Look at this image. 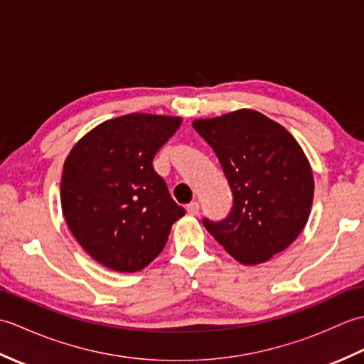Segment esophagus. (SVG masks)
Segmentation results:
<instances>
[{"label":"esophagus","mask_w":364,"mask_h":364,"mask_svg":"<svg viewBox=\"0 0 364 364\" xmlns=\"http://www.w3.org/2000/svg\"><path fill=\"white\" fill-rule=\"evenodd\" d=\"M186 211H188V214H191V215H198V213H200V203H198V202L189 203V205L186 206Z\"/></svg>","instance_id":"34e87169"}]
</instances>
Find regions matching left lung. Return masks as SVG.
Listing matches in <instances>:
<instances>
[{"mask_svg": "<svg viewBox=\"0 0 364 364\" xmlns=\"http://www.w3.org/2000/svg\"><path fill=\"white\" fill-rule=\"evenodd\" d=\"M192 127L218 156L233 206L203 225L242 264H258L296 241L310 218L314 181L304 150L266 115L239 109Z\"/></svg>", "mask_w": 364, "mask_h": 364, "instance_id": "left-lung-1", "label": "left lung"}]
</instances>
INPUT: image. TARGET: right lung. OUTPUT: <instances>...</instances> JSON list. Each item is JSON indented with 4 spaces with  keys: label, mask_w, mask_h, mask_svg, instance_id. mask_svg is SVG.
I'll return each instance as SVG.
<instances>
[{
    "label": "right lung",
    "mask_w": 364,
    "mask_h": 364,
    "mask_svg": "<svg viewBox=\"0 0 364 364\" xmlns=\"http://www.w3.org/2000/svg\"><path fill=\"white\" fill-rule=\"evenodd\" d=\"M180 117L128 114L107 120L76 144L64 164L60 203L76 241L100 264L137 272L164 249L183 218L153 158Z\"/></svg>",
    "instance_id": "add662e5"
}]
</instances>
